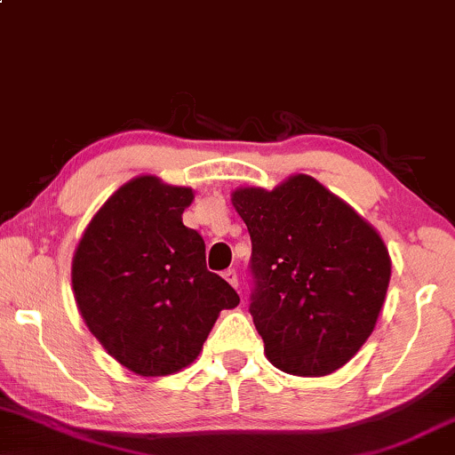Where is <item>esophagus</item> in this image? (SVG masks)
<instances>
[{
    "label": "esophagus",
    "instance_id": "34e87169",
    "mask_svg": "<svg viewBox=\"0 0 455 455\" xmlns=\"http://www.w3.org/2000/svg\"><path fill=\"white\" fill-rule=\"evenodd\" d=\"M222 277L227 280L228 283H231L233 288H237V273H235V269H227L222 273Z\"/></svg>",
    "mask_w": 455,
    "mask_h": 455
}]
</instances>
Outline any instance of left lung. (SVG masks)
<instances>
[{
  "instance_id": "left-lung-1",
  "label": "left lung",
  "mask_w": 455,
  "mask_h": 455,
  "mask_svg": "<svg viewBox=\"0 0 455 455\" xmlns=\"http://www.w3.org/2000/svg\"><path fill=\"white\" fill-rule=\"evenodd\" d=\"M231 204L251 239L250 314L269 363L300 377L335 373L384 307L392 260L381 235L305 173L273 190L239 186Z\"/></svg>"
}]
</instances>
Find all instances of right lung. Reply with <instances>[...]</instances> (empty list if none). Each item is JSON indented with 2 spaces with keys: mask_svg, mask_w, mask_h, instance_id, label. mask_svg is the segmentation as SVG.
<instances>
[{
  "mask_svg": "<svg viewBox=\"0 0 455 455\" xmlns=\"http://www.w3.org/2000/svg\"><path fill=\"white\" fill-rule=\"evenodd\" d=\"M188 186L144 173L92 216L71 259V290L92 337L124 369L165 377L195 363L237 292L205 267L204 237L184 227Z\"/></svg>",
  "mask_w": 455,
  "mask_h": 455,
  "instance_id": "1",
  "label": "right lung"
}]
</instances>
